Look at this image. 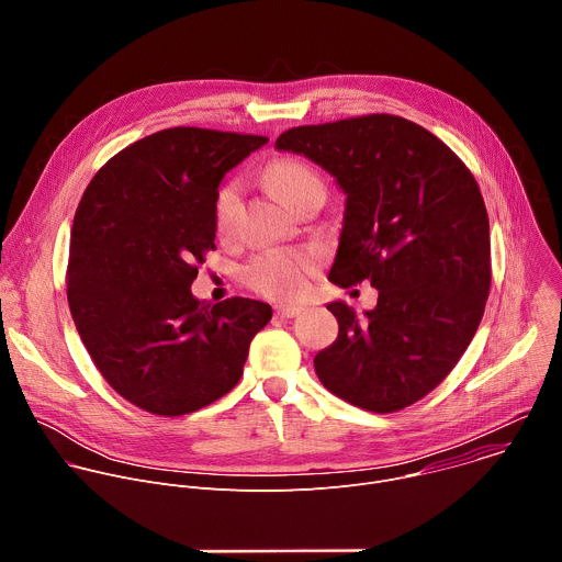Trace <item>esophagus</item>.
Here are the masks:
<instances>
[{"label": "esophagus", "mask_w": 562, "mask_h": 562, "mask_svg": "<svg viewBox=\"0 0 562 562\" xmlns=\"http://www.w3.org/2000/svg\"><path fill=\"white\" fill-rule=\"evenodd\" d=\"M297 313H302L300 304H278L276 306V315L278 317H295Z\"/></svg>", "instance_id": "obj_1"}]
</instances>
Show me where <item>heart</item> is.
<instances>
[{"mask_svg":"<svg viewBox=\"0 0 562 562\" xmlns=\"http://www.w3.org/2000/svg\"><path fill=\"white\" fill-rule=\"evenodd\" d=\"M267 182L273 189V193L286 204L293 206V202L315 184H323L317 173L293 157H282L267 169ZM239 209V184L228 182L220 189L213 206V220L217 233L226 235L237 217ZM315 271V258L308 251L297 249H271L260 256H256L245 267V282L276 300H295L304 295L308 286V278Z\"/></svg>","mask_w":562,"mask_h":562,"instance_id":"obj_1","label":"heart"}]
</instances>
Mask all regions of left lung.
I'll return each mask as SVG.
<instances>
[{
    "label": "left lung",
    "mask_w": 562,
    "mask_h": 562,
    "mask_svg": "<svg viewBox=\"0 0 562 562\" xmlns=\"http://www.w3.org/2000/svg\"><path fill=\"white\" fill-rule=\"evenodd\" d=\"M276 148L308 157L347 195L329 280L378 289L364 317L327 304L340 331L313 360L319 382L375 414L418 403L462 358L492 286L490 217L471 171L434 133L386 113L295 126Z\"/></svg>",
    "instance_id": "left-lung-1"
}]
</instances>
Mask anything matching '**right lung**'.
<instances>
[{
    "instance_id": "add662e5",
    "label": "right lung",
    "mask_w": 562,
    "mask_h": 562,
    "mask_svg": "<svg viewBox=\"0 0 562 562\" xmlns=\"http://www.w3.org/2000/svg\"><path fill=\"white\" fill-rule=\"evenodd\" d=\"M267 142L195 126L157 131L111 157L79 200L70 315L104 380L148 414H193L228 393L271 319L258 300L206 304L191 293L215 249L217 187Z\"/></svg>"
}]
</instances>
